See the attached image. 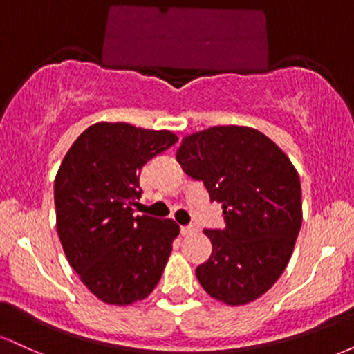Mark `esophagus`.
Listing matches in <instances>:
<instances>
[{"instance_id": "esophagus-1", "label": "esophagus", "mask_w": 354, "mask_h": 354, "mask_svg": "<svg viewBox=\"0 0 354 354\" xmlns=\"http://www.w3.org/2000/svg\"><path fill=\"white\" fill-rule=\"evenodd\" d=\"M194 231H196V230H194V226H181V234H183V236H191V234H193L194 233Z\"/></svg>"}]
</instances>
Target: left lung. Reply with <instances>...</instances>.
Returning a JSON list of instances; mask_svg holds the SVG:
<instances>
[{
  "label": "left lung",
  "mask_w": 354,
  "mask_h": 354,
  "mask_svg": "<svg viewBox=\"0 0 354 354\" xmlns=\"http://www.w3.org/2000/svg\"><path fill=\"white\" fill-rule=\"evenodd\" d=\"M183 171L221 203L225 230H205L213 251L196 268L211 298L230 306L263 296L283 274L303 221L301 183L290 158L250 126H211L183 138Z\"/></svg>",
  "instance_id": "1"
}]
</instances>
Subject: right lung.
<instances>
[{"label": "right lung", "instance_id": "obj_1", "mask_svg": "<svg viewBox=\"0 0 354 354\" xmlns=\"http://www.w3.org/2000/svg\"><path fill=\"white\" fill-rule=\"evenodd\" d=\"M178 141L168 129L100 121L64 154L55 178L56 231L81 283L128 306L156 288L180 234L173 219L135 216L140 171Z\"/></svg>", "mask_w": 354, "mask_h": 354}]
</instances>
